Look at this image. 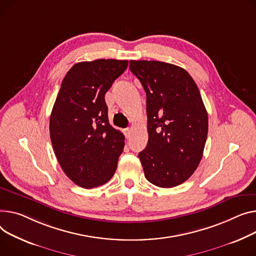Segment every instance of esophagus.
<instances>
[{"instance_id":"34e87169","label":"esophagus","mask_w":256,"mask_h":256,"mask_svg":"<svg viewBox=\"0 0 256 256\" xmlns=\"http://www.w3.org/2000/svg\"><path fill=\"white\" fill-rule=\"evenodd\" d=\"M124 134H126V139H130V134H132V128H126V130H124Z\"/></svg>"}]
</instances>
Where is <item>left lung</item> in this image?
<instances>
[{"label":"left lung","instance_id":"obj_1","mask_svg":"<svg viewBox=\"0 0 256 256\" xmlns=\"http://www.w3.org/2000/svg\"><path fill=\"white\" fill-rule=\"evenodd\" d=\"M146 92L148 143L139 153L146 179L158 187L182 184L196 170L208 134V113L192 76L158 60H130Z\"/></svg>","mask_w":256,"mask_h":256}]
</instances>
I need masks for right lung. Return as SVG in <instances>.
Instances as JSON below:
<instances>
[{
	"label": "right lung",
	"mask_w": 256,
	"mask_h": 256,
	"mask_svg": "<svg viewBox=\"0 0 256 256\" xmlns=\"http://www.w3.org/2000/svg\"><path fill=\"white\" fill-rule=\"evenodd\" d=\"M128 60L75 64L62 82L50 115V139L64 174L83 188L107 183L124 151V136L111 126L105 94Z\"/></svg>",
	"instance_id": "obj_1"
}]
</instances>
